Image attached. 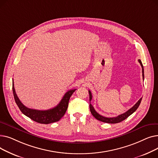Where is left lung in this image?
I'll return each mask as SVG.
<instances>
[{
    "label": "left lung",
    "mask_w": 158,
    "mask_h": 158,
    "mask_svg": "<svg viewBox=\"0 0 158 158\" xmlns=\"http://www.w3.org/2000/svg\"><path fill=\"white\" fill-rule=\"evenodd\" d=\"M138 61L140 63L141 66H142V76H143V79H144V69H143V66L142 63V61H141L140 60H138ZM88 92H89V102H90L91 101H92V93H91V92H90L89 90L88 91ZM142 98H141L135 104V105L133 107H132L131 109H129L126 113H123L122 114H120V115L117 116V117H112V118L104 117H103V116L99 114L95 110L94 107H93V106L92 104H90V102H89V109H90L91 113H92L94 117L96 119H97L98 120L103 122H105V123H119V122L124 120L125 119H126L128 117H129L131 114H132V113H133L138 109V107H139V104L141 103V101H142Z\"/></svg>",
    "instance_id": "8db88e82"
}]
</instances>
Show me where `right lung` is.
<instances>
[{"label":"right lung","mask_w":158,"mask_h":158,"mask_svg":"<svg viewBox=\"0 0 158 158\" xmlns=\"http://www.w3.org/2000/svg\"><path fill=\"white\" fill-rule=\"evenodd\" d=\"M76 90V89L69 90L63 96L61 102L52 109L44 111L33 110L25 106L19 100V97L15 92L13 81V92L15 101L19 106L20 110L23 114L27 116V117L30 118L32 120L44 124H48L57 122L63 117L66 110H67L70 98Z\"/></svg>","instance_id":"right-lung-1"}]
</instances>
